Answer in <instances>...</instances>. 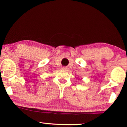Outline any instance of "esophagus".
Listing matches in <instances>:
<instances>
[{"label":"esophagus","mask_w":127,"mask_h":127,"mask_svg":"<svg viewBox=\"0 0 127 127\" xmlns=\"http://www.w3.org/2000/svg\"><path fill=\"white\" fill-rule=\"evenodd\" d=\"M62 69H63V70H66V71H68L69 70V68L67 67H66V66L63 67H62Z\"/></svg>","instance_id":"34e87169"}]
</instances>
